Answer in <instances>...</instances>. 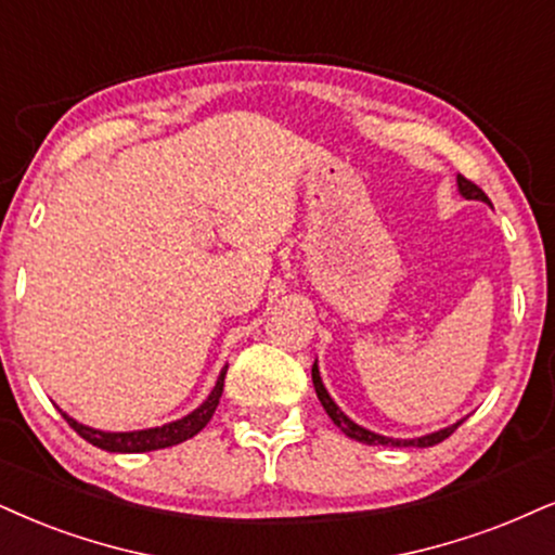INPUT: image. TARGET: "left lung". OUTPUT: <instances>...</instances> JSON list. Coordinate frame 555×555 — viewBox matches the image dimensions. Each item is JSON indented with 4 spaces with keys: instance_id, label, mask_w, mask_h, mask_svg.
<instances>
[{
    "instance_id": "obj_1",
    "label": "left lung",
    "mask_w": 555,
    "mask_h": 555,
    "mask_svg": "<svg viewBox=\"0 0 555 555\" xmlns=\"http://www.w3.org/2000/svg\"><path fill=\"white\" fill-rule=\"evenodd\" d=\"M457 188H461V195L468 197V201H483V203L491 205L487 193H483V190L478 188V184L470 182L468 177L457 175ZM311 378H313V388H317V396H319L321 406L326 409V414H330V420H332L334 424H337L341 433H345L347 437H352V440H358V442H365V444H393V448H412V444H414V448H433V444L442 442L444 437H450V435L455 433L457 427H461V422H457V424H453V427H444V429H440V433L416 437V440H393V437L375 435V433H371V429L360 427V424H354L352 420H347V416L341 414V409L337 406V403L332 401V396L326 393L324 383H321V375H319L317 362H313V367H311Z\"/></svg>"
}]
</instances>
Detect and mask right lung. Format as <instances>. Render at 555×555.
Here are the masks:
<instances>
[{"label": "right lung", "instance_id": "right-lung-1", "mask_svg": "<svg viewBox=\"0 0 555 555\" xmlns=\"http://www.w3.org/2000/svg\"><path fill=\"white\" fill-rule=\"evenodd\" d=\"M223 378H225V367L218 375L216 388L210 391L208 399H205L201 406L195 409L193 414L182 416V420L164 424V427H154V429H141V433H100V429L85 427V424L74 422L72 416H66L61 412V416L68 422V427L74 429L79 437H85L87 442H92L94 448L107 450V453H149V450H162V448H172V444H180L190 437H195L205 424L210 422L214 416L218 399L223 393Z\"/></svg>", "mask_w": 555, "mask_h": 555}]
</instances>
